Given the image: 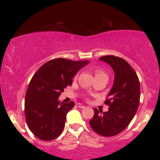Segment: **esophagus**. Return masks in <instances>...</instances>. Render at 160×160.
I'll return each instance as SVG.
<instances>
[{"instance_id": "obj_1", "label": "esophagus", "mask_w": 160, "mask_h": 160, "mask_svg": "<svg viewBox=\"0 0 160 160\" xmlns=\"http://www.w3.org/2000/svg\"><path fill=\"white\" fill-rule=\"evenodd\" d=\"M78 108H85V106H84L83 104H82L78 103Z\"/></svg>"}]
</instances>
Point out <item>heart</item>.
I'll return each instance as SVG.
<instances>
[{"label":"heart","instance_id":"obj_1","mask_svg":"<svg viewBox=\"0 0 160 160\" xmlns=\"http://www.w3.org/2000/svg\"><path fill=\"white\" fill-rule=\"evenodd\" d=\"M101 74H104L103 72H102V71H95V76H97V75H101Z\"/></svg>","mask_w":160,"mask_h":160}]
</instances>
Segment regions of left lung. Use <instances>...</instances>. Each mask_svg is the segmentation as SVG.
I'll list each match as a JSON object with an SVG mask.
<instances>
[{
    "label": "left lung",
    "mask_w": 160,
    "mask_h": 160,
    "mask_svg": "<svg viewBox=\"0 0 160 160\" xmlns=\"http://www.w3.org/2000/svg\"><path fill=\"white\" fill-rule=\"evenodd\" d=\"M111 65L114 80L104 104L107 112L94 109V117L89 122L91 128L102 136L111 137L120 133L135 117L140 101V82L137 74L126 60L114 56L99 58Z\"/></svg>",
    "instance_id": "left-lung-1"
}]
</instances>
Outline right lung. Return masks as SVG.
I'll use <instances>...</instances> for the list:
<instances>
[{"mask_svg":"<svg viewBox=\"0 0 160 160\" xmlns=\"http://www.w3.org/2000/svg\"><path fill=\"white\" fill-rule=\"evenodd\" d=\"M89 62L56 58L46 62L33 76L25 94V115L29 129L37 138L51 141L61 135L66 115L75 104L60 102L58 97Z\"/></svg>","mask_w":160,"mask_h":160,"instance_id":"1","label":"right lung"}]
</instances>
